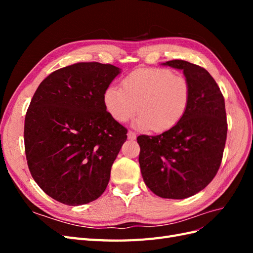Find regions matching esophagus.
I'll list each match as a JSON object with an SVG mask.
<instances>
[{
	"instance_id": "1",
	"label": "esophagus",
	"mask_w": 253,
	"mask_h": 253,
	"mask_svg": "<svg viewBox=\"0 0 253 253\" xmlns=\"http://www.w3.org/2000/svg\"><path fill=\"white\" fill-rule=\"evenodd\" d=\"M136 133L133 132V131H128L127 132V138L131 139V140H135L136 139Z\"/></svg>"
}]
</instances>
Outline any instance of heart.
Instances as JSON below:
<instances>
[{"label":"heart","instance_id":"b5f03b06","mask_svg":"<svg viewBox=\"0 0 253 253\" xmlns=\"http://www.w3.org/2000/svg\"><path fill=\"white\" fill-rule=\"evenodd\" d=\"M191 99L186 77L158 67L138 68L122 81V88L110 85L103 104L110 116L120 124L140 115L135 125L140 129L162 133L175 126L185 116Z\"/></svg>","mask_w":253,"mask_h":253}]
</instances>
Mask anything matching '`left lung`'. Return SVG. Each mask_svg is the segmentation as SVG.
I'll return each mask as SVG.
<instances>
[{
	"label": "left lung",
	"mask_w": 253,
	"mask_h": 253,
	"mask_svg": "<svg viewBox=\"0 0 253 253\" xmlns=\"http://www.w3.org/2000/svg\"><path fill=\"white\" fill-rule=\"evenodd\" d=\"M163 65L182 71L191 86L190 103L172 128L157 136L137 137L139 165L153 193L183 200L205 189L219 169L227 138L225 100L205 68L183 60Z\"/></svg>",
	"instance_id": "1"
}]
</instances>
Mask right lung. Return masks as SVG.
<instances>
[{"label": "right lung", "instance_id": "1", "mask_svg": "<svg viewBox=\"0 0 253 253\" xmlns=\"http://www.w3.org/2000/svg\"><path fill=\"white\" fill-rule=\"evenodd\" d=\"M120 72L80 62L51 73L37 88L25 116V154L33 178L53 200L85 205L106 189L127 133L103 104Z\"/></svg>", "mask_w": 253, "mask_h": 253}]
</instances>
